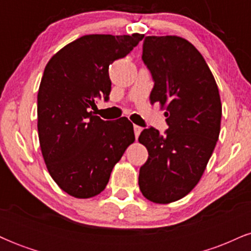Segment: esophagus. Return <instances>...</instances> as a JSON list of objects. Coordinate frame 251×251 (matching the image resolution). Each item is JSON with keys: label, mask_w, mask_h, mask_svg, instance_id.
<instances>
[{"label": "esophagus", "mask_w": 251, "mask_h": 251, "mask_svg": "<svg viewBox=\"0 0 251 251\" xmlns=\"http://www.w3.org/2000/svg\"><path fill=\"white\" fill-rule=\"evenodd\" d=\"M133 129H134V135H135V138H138V137H139L140 132L143 131V128L140 127V126H137V125H134V126H133Z\"/></svg>", "instance_id": "obj_1"}]
</instances>
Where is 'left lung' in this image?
<instances>
[{
  "label": "left lung",
  "instance_id": "8db88e82",
  "mask_svg": "<svg viewBox=\"0 0 251 251\" xmlns=\"http://www.w3.org/2000/svg\"><path fill=\"white\" fill-rule=\"evenodd\" d=\"M144 63L154 81L152 105L165 109L169 128H145L139 143L149 152L139 188L153 203L185 197L200 181L218 140L222 103L215 77L201 54L183 37L146 36Z\"/></svg>",
  "mask_w": 251,
  "mask_h": 251
}]
</instances>
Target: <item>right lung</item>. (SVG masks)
<instances>
[{"mask_svg":"<svg viewBox=\"0 0 251 251\" xmlns=\"http://www.w3.org/2000/svg\"><path fill=\"white\" fill-rule=\"evenodd\" d=\"M143 34H92L76 39L48 61L37 93L40 148L54 181L75 198H91L107 185L114 165L134 142L123 117L93 116L97 98L107 101L108 67L142 41Z\"/></svg>","mask_w":251,"mask_h":251,"instance_id":"right-lung-1","label":"right lung"}]
</instances>
